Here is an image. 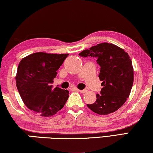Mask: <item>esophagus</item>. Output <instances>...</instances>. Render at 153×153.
<instances>
[{
    "label": "esophagus",
    "mask_w": 153,
    "mask_h": 153,
    "mask_svg": "<svg viewBox=\"0 0 153 153\" xmlns=\"http://www.w3.org/2000/svg\"><path fill=\"white\" fill-rule=\"evenodd\" d=\"M77 91H79V92H80V93H82V94H85V93H86V92H87V89H83V90H77Z\"/></svg>",
    "instance_id": "1"
}]
</instances>
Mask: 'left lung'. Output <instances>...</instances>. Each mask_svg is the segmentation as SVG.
Returning <instances> with one entry per match:
<instances>
[{"mask_svg": "<svg viewBox=\"0 0 153 153\" xmlns=\"http://www.w3.org/2000/svg\"><path fill=\"white\" fill-rule=\"evenodd\" d=\"M82 57L97 58L100 66L99 78L102 81L100 94L96 100L87 104L98 114H109L118 110L130 96L134 81V71L130 57L123 49L114 44L102 43L79 53Z\"/></svg>", "mask_w": 153, "mask_h": 153, "instance_id": "8db88e82", "label": "left lung"}]
</instances>
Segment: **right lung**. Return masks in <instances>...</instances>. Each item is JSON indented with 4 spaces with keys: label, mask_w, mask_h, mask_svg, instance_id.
<instances>
[{
    "label": "right lung",
    "mask_w": 153,
    "mask_h": 153,
    "mask_svg": "<svg viewBox=\"0 0 153 153\" xmlns=\"http://www.w3.org/2000/svg\"><path fill=\"white\" fill-rule=\"evenodd\" d=\"M68 54L35 53L19 62L16 87L24 104L42 117H51L63 108L68 100V90L53 89V79Z\"/></svg>",
    "instance_id": "1"
}]
</instances>
